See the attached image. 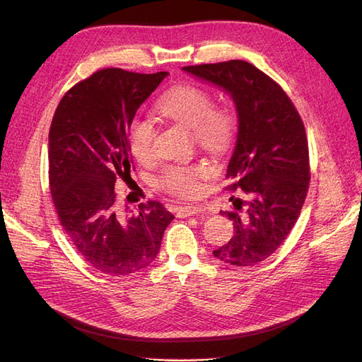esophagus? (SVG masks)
I'll return each instance as SVG.
<instances>
[{
  "label": "esophagus",
  "mask_w": 362,
  "mask_h": 362,
  "mask_svg": "<svg viewBox=\"0 0 362 362\" xmlns=\"http://www.w3.org/2000/svg\"><path fill=\"white\" fill-rule=\"evenodd\" d=\"M202 211V208L199 205H190V206H180L178 208V217H189V216H194L199 214Z\"/></svg>",
  "instance_id": "esophagus-1"
}]
</instances>
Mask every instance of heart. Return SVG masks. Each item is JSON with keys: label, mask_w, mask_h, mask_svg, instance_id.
<instances>
[{"label": "heart", "mask_w": 362, "mask_h": 362, "mask_svg": "<svg viewBox=\"0 0 362 362\" xmlns=\"http://www.w3.org/2000/svg\"><path fill=\"white\" fill-rule=\"evenodd\" d=\"M157 112L166 119L193 131L194 141L202 149L221 154L231 145L235 133V116L228 107L214 105L210 92L198 86L173 87L157 101ZM156 127L144 116L131 119L127 141L129 152L140 163L154 158ZM210 175L205 164H172L158 175V185L180 198H193L201 192V180Z\"/></svg>", "instance_id": "heart-1"}]
</instances>
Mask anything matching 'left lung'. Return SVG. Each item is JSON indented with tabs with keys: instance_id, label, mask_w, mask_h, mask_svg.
<instances>
[{
	"instance_id": "left-lung-1",
	"label": "left lung",
	"mask_w": 362,
	"mask_h": 362,
	"mask_svg": "<svg viewBox=\"0 0 362 362\" xmlns=\"http://www.w3.org/2000/svg\"><path fill=\"white\" fill-rule=\"evenodd\" d=\"M222 87L237 108L238 133L226 190H243L247 201L231 198L235 210L221 211L234 225V235L213 254L237 267L255 266L287 238L310 187V152L299 112L284 92L245 60L182 68Z\"/></svg>"
}]
</instances>
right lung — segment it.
<instances>
[{
	"instance_id": "right-lung-1",
	"label": "right lung",
	"mask_w": 362,
	"mask_h": 362,
	"mask_svg": "<svg viewBox=\"0 0 362 362\" xmlns=\"http://www.w3.org/2000/svg\"><path fill=\"white\" fill-rule=\"evenodd\" d=\"M168 72L137 74L107 68L64 93L49 128V190L63 231L87 264L125 276L157 258L175 216L158 201L124 214L115 184L131 181L127 133L137 108Z\"/></svg>"
}]
</instances>
